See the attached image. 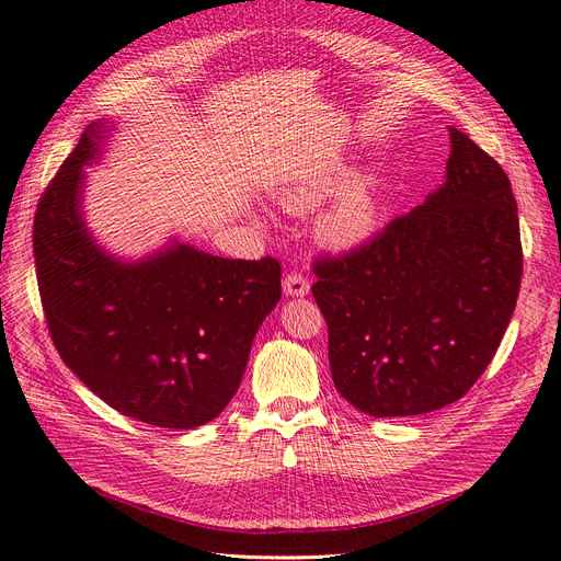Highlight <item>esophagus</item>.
I'll return each instance as SVG.
<instances>
[{
  "instance_id": "obj_1",
  "label": "esophagus",
  "mask_w": 561,
  "mask_h": 561,
  "mask_svg": "<svg viewBox=\"0 0 561 561\" xmlns=\"http://www.w3.org/2000/svg\"><path fill=\"white\" fill-rule=\"evenodd\" d=\"M283 293H285L287 297H304V295H309V280H307V276H301V274H287V276L283 278Z\"/></svg>"
}]
</instances>
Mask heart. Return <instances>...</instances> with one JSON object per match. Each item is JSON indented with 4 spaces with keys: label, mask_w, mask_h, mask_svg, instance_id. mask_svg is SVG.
<instances>
[{
    "label": "heart",
    "mask_w": 561,
    "mask_h": 561,
    "mask_svg": "<svg viewBox=\"0 0 561 561\" xmlns=\"http://www.w3.org/2000/svg\"><path fill=\"white\" fill-rule=\"evenodd\" d=\"M336 175H320L293 186L283 194V206L293 213H307L336 190ZM379 225V203L367 178H353L342 184L332 206L318 219L320 241L334 250H348L365 243Z\"/></svg>",
    "instance_id": "b5f03b06"
}]
</instances>
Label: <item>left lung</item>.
<instances>
[{
	"label": "left lung",
	"mask_w": 561,
	"mask_h": 561,
	"mask_svg": "<svg viewBox=\"0 0 561 561\" xmlns=\"http://www.w3.org/2000/svg\"><path fill=\"white\" fill-rule=\"evenodd\" d=\"M447 180L360 248L318 257L332 381L369 416L461 400L494 358L522 280L517 201L503 168L449 128Z\"/></svg>",
	"instance_id": "left-lung-1"
}]
</instances>
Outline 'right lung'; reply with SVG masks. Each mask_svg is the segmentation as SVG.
<instances>
[{"label": "right lung", "mask_w": 561, "mask_h": 561, "mask_svg": "<svg viewBox=\"0 0 561 561\" xmlns=\"http://www.w3.org/2000/svg\"><path fill=\"white\" fill-rule=\"evenodd\" d=\"M103 133L100 122L83 130L37 203L32 248L48 334L116 412L190 431L239 390L252 339L280 299V264L182 243L138 262L110 257L81 219V168Z\"/></svg>", "instance_id": "1"}]
</instances>
